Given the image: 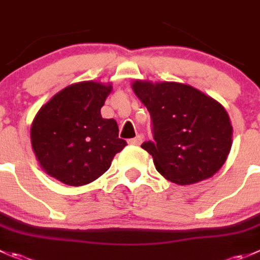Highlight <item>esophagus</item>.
Listing matches in <instances>:
<instances>
[{"label": "esophagus", "mask_w": 260, "mask_h": 260, "mask_svg": "<svg viewBox=\"0 0 260 260\" xmlns=\"http://www.w3.org/2000/svg\"><path fill=\"white\" fill-rule=\"evenodd\" d=\"M142 140H143V137L141 135H138V136H136L135 138H132V140H128V143H129V145H141V143H142Z\"/></svg>", "instance_id": "esophagus-1"}]
</instances>
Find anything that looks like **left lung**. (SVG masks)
Segmentation results:
<instances>
[{
    "instance_id": "left-lung-1",
    "label": "left lung",
    "mask_w": 260,
    "mask_h": 260,
    "mask_svg": "<svg viewBox=\"0 0 260 260\" xmlns=\"http://www.w3.org/2000/svg\"><path fill=\"white\" fill-rule=\"evenodd\" d=\"M132 89L150 112L153 141L141 147L165 179L189 185L215 175L233 145L225 108L185 84L136 80Z\"/></svg>"
}]
</instances>
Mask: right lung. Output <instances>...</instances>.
<instances>
[{"label":"right lung","instance_id":"1","mask_svg":"<svg viewBox=\"0 0 260 260\" xmlns=\"http://www.w3.org/2000/svg\"><path fill=\"white\" fill-rule=\"evenodd\" d=\"M112 89L110 84L77 82L40 108L30 138L48 175L67 185H85L102 176L125 147L127 142L118 137L117 122L100 114Z\"/></svg>","mask_w":260,"mask_h":260}]
</instances>
